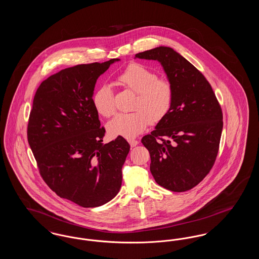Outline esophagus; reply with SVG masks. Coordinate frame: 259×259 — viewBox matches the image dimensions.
<instances>
[{
	"label": "esophagus",
	"mask_w": 259,
	"mask_h": 259,
	"mask_svg": "<svg viewBox=\"0 0 259 259\" xmlns=\"http://www.w3.org/2000/svg\"><path fill=\"white\" fill-rule=\"evenodd\" d=\"M128 142H129V144H130V146H131L132 148H134V147H136V146L139 144V141H137V140H129Z\"/></svg>",
	"instance_id": "34e87169"
}]
</instances>
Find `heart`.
Listing matches in <instances>:
<instances>
[{"instance_id": "obj_1", "label": "heart", "mask_w": 259, "mask_h": 259, "mask_svg": "<svg viewBox=\"0 0 259 259\" xmlns=\"http://www.w3.org/2000/svg\"><path fill=\"white\" fill-rule=\"evenodd\" d=\"M117 82L126 90L136 93L132 105L134 112L118 114L108 123L111 137L132 139L144 132L149 122L156 124L167 115L172 107V83L141 63L133 62L116 76ZM92 103L99 114L110 117L115 113L114 92L110 85L103 84L93 93Z\"/></svg>"}]
</instances>
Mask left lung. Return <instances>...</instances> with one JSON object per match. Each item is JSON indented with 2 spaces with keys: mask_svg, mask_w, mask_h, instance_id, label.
<instances>
[{
  "mask_svg": "<svg viewBox=\"0 0 259 259\" xmlns=\"http://www.w3.org/2000/svg\"><path fill=\"white\" fill-rule=\"evenodd\" d=\"M136 57L160 62L174 89L170 111L142 139L149 151L150 172L166 189L189 190L217 159L223 126L221 105L204 74L172 49L159 47Z\"/></svg>",
  "mask_w": 259,
  "mask_h": 259,
  "instance_id": "left-lung-1",
  "label": "left lung"
}]
</instances>
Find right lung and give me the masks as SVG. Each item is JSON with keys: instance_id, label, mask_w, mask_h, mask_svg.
<instances>
[{"instance_id": "1", "label": "right lung", "mask_w": 259, "mask_h": 259, "mask_svg": "<svg viewBox=\"0 0 259 259\" xmlns=\"http://www.w3.org/2000/svg\"><path fill=\"white\" fill-rule=\"evenodd\" d=\"M79 64L52 74L37 88L27 126L29 146L45 183L83 208L118 193L130 150L123 137L104 145L92 96L96 80L114 61Z\"/></svg>"}]
</instances>
